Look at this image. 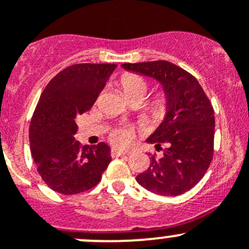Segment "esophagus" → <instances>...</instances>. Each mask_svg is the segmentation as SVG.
<instances>
[{
  "label": "esophagus",
  "instance_id": "esophagus-1",
  "mask_svg": "<svg viewBox=\"0 0 249 249\" xmlns=\"http://www.w3.org/2000/svg\"><path fill=\"white\" fill-rule=\"evenodd\" d=\"M111 155H113L114 157L122 156V155H127V151L120 150V148H113V150H111Z\"/></svg>",
  "mask_w": 249,
  "mask_h": 249
}]
</instances>
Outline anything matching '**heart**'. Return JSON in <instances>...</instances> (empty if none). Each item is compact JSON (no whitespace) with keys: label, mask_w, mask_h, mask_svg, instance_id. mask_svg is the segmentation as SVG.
<instances>
[{"label":"heart","mask_w":249,"mask_h":249,"mask_svg":"<svg viewBox=\"0 0 249 249\" xmlns=\"http://www.w3.org/2000/svg\"><path fill=\"white\" fill-rule=\"evenodd\" d=\"M122 87L124 89L126 98L131 97H142L143 99L147 96L148 85L142 77L136 75H124L122 77ZM151 113L155 119H162L167 111V101L164 96H159L151 104ZM113 140L119 145H127L132 139V132L129 129H118L111 135Z\"/></svg>","instance_id":"heart-1"}]
</instances>
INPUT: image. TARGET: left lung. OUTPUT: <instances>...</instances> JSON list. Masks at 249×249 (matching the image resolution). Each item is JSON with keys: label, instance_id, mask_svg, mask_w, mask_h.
<instances>
[{"label": "left lung", "instance_id": "left-lung-1", "mask_svg": "<svg viewBox=\"0 0 249 249\" xmlns=\"http://www.w3.org/2000/svg\"><path fill=\"white\" fill-rule=\"evenodd\" d=\"M123 69L161 85L167 111L157 129L146 139L165 147L161 159L151 157L148 169L138 174L141 187L155 194L176 196L192 189L213 160L215 114L213 106L189 72L172 62L123 64Z\"/></svg>", "mask_w": 249, "mask_h": 249}]
</instances>
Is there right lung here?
<instances>
[{
  "mask_svg": "<svg viewBox=\"0 0 249 249\" xmlns=\"http://www.w3.org/2000/svg\"><path fill=\"white\" fill-rule=\"evenodd\" d=\"M117 65L77 64L59 72L45 87L29 127L30 151L39 174L65 195L93 188L110 163L106 142L88 146L75 140L76 119L89 110Z\"/></svg>",
  "mask_w": 249,
  "mask_h": 249,
  "instance_id": "1",
  "label": "right lung"
}]
</instances>
